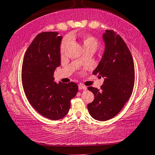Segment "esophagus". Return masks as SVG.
<instances>
[{"instance_id":"esophagus-1","label":"esophagus","mask_w":155,"mask_h":155,"mask_svg":"<svg viewBox=\"0 0 155 155\" xmlns=\"http://www.w3.org/2000/svg\"><path fill=\"white\" fill-rule=\"evenodd\" d=\"M78 89H79V90H81H81L86 91L87 89V87L84 86L83 84H79V85H78Z\"/></svg>"}]
</instances>
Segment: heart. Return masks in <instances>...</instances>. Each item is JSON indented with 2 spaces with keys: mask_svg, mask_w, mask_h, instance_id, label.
<instances>
[{
  "mask_svg": "<svg viewBox=\"0 0 155 155\" xmlns=\"http://www.w3.org/2000/svg\"><path fill=\"white\" fill-rule=\"evenodd\" d=\"M81 38H82L83 45H84L85 51H86V50H91V49L96 51L97 48L99 46V41L96 38H95L94 36H90V35H83L81 36ZM69 41H70V37L69 36L64 37L60 45L61 52L64 51L65 48H66L67 45H68Z\"/></svg>",
  "mask_w": 155,
  "mask_h": 155,
  "instance_id": "b5f03b06",
  "label": "heart"
}]
</instances>
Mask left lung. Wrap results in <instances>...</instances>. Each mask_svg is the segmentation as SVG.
I'll return each mask as SVG.
<instances>
[{"mask_svg":"<svg viewBox=\"0 0 155 155\" xmlns=\"http://www.w3.org/2000/svg\"><path fill=\"white\" fill-rule=\"evenodd\" d=\"M105 49L94 75L104 78L100 90L88 89L95 99L88 104L89 114L98 121H107L118 114L132 94L135 82L134 63L126 43L112 30L102 36Z\"/></svg>","mask_w":155,"mask_h":155,"instance_id":"1","label":"left lung"}]
</instances>
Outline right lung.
<instances>
[{
	"instance_id": "add662e5",
	"label": "right lung",
	"mask_w": 155,
	"mask_h": 155,
	"mask_svg": "<svg viewBox=\"0 0 155 155\" xmlns=\"http://www.w3.org/2000/svg\"><path fill=\"white\" fill-rule=\"evenodd\" d=\"M58 34L48 31L37 35L26 51L21 69L23 88L30 104L52 120L66 116L71 100L78 92L75 83L57 84L54 81V71L60 65L62 36Z\"/></svg>"
}]
</instances>
